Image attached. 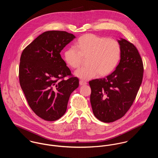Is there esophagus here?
I'll return each instance as SVG.
<instances>
[{
	"instance_id": "1",
	"label": "esophagus",
	"mask_w": 158,
	"mask_h": 158,
	"mask_svg": "<svg viewBox=\"0 0 158 158\" xmlns=\"http://www.w3.org/2000/svg\"><path fill=\"white\" fill-rule=\"evenodd\" d=\"M79 83H80V85H81V86L87 85V83H86V81H83V80H80V82H79Z\"/></svg>"
}]
</instances>
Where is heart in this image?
I'll list each match as a JSON object with an SVG mask.
<instances>
[{"mask_svg":"<svg viewBox=\"0 0 158 158\" xmlns=\"http://www.w3.org/2000/svg\"><path fill=\"white\" fill-rule=\"evenodd\" d=\"M64 52V58L68 66L78 68L83 58H87L86 67L80 68L75 72L77 77L89 80L98 74L104 77L111 73L117 67L120 59L121 48L115 40L106 39L92 33L81 36L74 44Z\"/></svg>","mask_w":158,"mask_h":158,"instance_id":"heart-1","label":"heart"}]
</instances>
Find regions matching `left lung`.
<instances>
[{
  "instance_id": "8db88e82",
  "label": "left lung",
  "mask_w": 158,
  "mask_h": 158,
  "mask_svg": "<svg viewBox=\"0 0 158 158\" xmlns=\"http://www.w3.org/2000/svg\"><path fill=\"white\" fill-rule=\"evenodd\" d=\"M118 43L121 55L115 70L106 78L89 82L93 113L106 123L122 118L130 110L143 78V62L136 47L125 39Z\"/></svg>"
}]
</instances>
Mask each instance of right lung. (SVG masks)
Masks as SVG:
<instances>
[{"label":"right lung","instance_id":"right-lung-1","mask_svg":"<svg viewBox=\"0 0 158 158\" xmlns=\"http://www.w3.org/2000/svg\"><path fill=\"white\" fill-rule=\"evenodd\" d=\"M75 36L64 31H47L21 54L19 78L28 104L40 118L55 121L66 113L72 92L79 85L60 52ZM69 76L68 80L64 77Z\"/></svg>","mask_w":158,"mask_h":158}]
</instances>
